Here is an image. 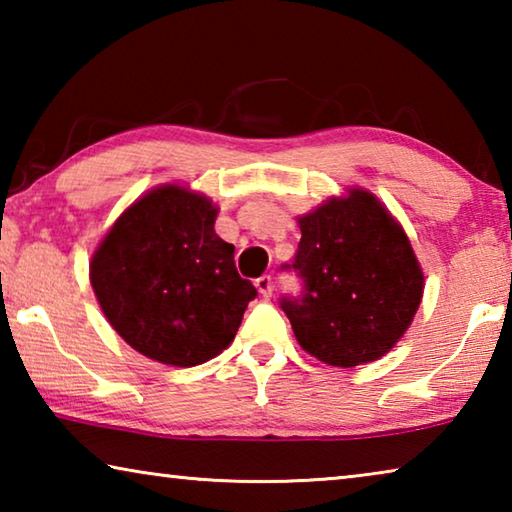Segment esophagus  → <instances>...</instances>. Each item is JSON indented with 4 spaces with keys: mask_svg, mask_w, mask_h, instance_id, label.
<instances>
[{
    "mask_svg": "<svg viewBox=\"0 0 512 512\" xmlns=\"http://www.w3.org/2000/svg\"><path fill=\"white\" fill-rule=\"evenodd\" d=\"M255 287H257V291H259V293H262V298H271V296H273V291H275L273 277H271V275H262V277H257V280H255Z\"/></svg>",
    "mask_w": 512,
    "mask_h": 512,
    "instance_id": "esophagus-1",
    "label": "esophagus"
}]
</instances>
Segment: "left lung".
<instances>
[{"instance_id":"left-lung-1","label":"left lung","mask_w":512,"mask_h":512,"mask_svg":"<svg viewBox=\"0 0 512 512\" xmlns=\"http://www.w3.org/2000/svg\"><path fill=\"white\" fill-rule=\"evenodd\" d=\"M300 244L282 271L300 277L282 296L302 350L329 366L375 361L409 329L424 277L409 237L375 196L352 189L300 216Z\"/></svg>"}]
</instances>
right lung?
I'll use <instances>...</instances> for the list:
<instances>
[{
	"label": "right lung",
	"mask_w": 512,
	"mask_h": 512,
	"mask_svg": "<svg viewBox=\"0 0 512 512\" xmlns=\"http://www.w3.org/2000/svg\"><path fill=\"white\" fill-rule=\"evenodd\" d=\"M205 196L167 185L133 203L90 264L110 325L131 348L169 366H198L235 339L257 289L214 232Z\"/></svg>",
	"instance_id": "obj_1"
}]
</instances>
